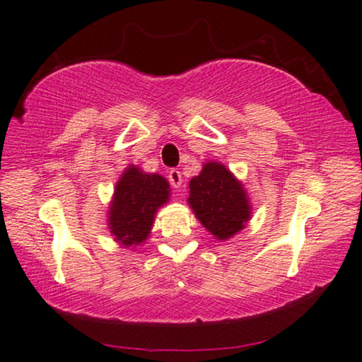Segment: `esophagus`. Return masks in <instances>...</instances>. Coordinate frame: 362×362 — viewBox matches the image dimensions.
Listing matches in <instances>:
<instances>
[{
	"label": "esophagus",
	"instance_id": "obj_1",
	"mask_svg": "<svg viewBox=\"0 0 362 362\" xmlns=\"http://www.w3.org/2000/svg\"><path fill=\"white\" fill-rule=\"evenodd\" d=\"M168 182H170V185L173 187V189H180V185H182L180 170H177V168H172V170L168 172Z\"/></svg>",
	"mask_w": 362,
	"mask_h": 362
}]
</instances>
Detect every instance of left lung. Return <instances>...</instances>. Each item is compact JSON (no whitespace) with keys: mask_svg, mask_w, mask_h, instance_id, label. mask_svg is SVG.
I'll return each mask as SVG.
<instances>
[{"mask_svg":"<svg viewBox=\"0 0 362 362\" xmlns=\"http://www.w3.org/2000/svg\"><path fill=\"white\" fill-rule=\"evenodd\" d=\"M189 204L200 223L218 240H226L250 218V207L242 184L217 162L205 163L190 180Z\"/></svg>","mask_w":362,"mask_h":362,"instance_id":"1","label":"left lung"}]
</instances>
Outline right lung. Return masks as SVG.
<instances>
[{"mask_svg":"<svg viewBox=\"0 0 362 362\" xmlns=\"http://www.w3.org/2000/svg\"><path fill=\"white\" fill-rule=\"evenodd\" d=\"M167 200L165 178L130 167L117 184L110 207V230L123 245H139L150 234L157 209Z\"/></svg>","mask_w":362,"mask_h":362,"instance_id":"obj_1","label":"right lung"}]
</instances>
